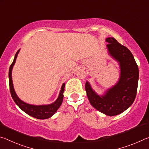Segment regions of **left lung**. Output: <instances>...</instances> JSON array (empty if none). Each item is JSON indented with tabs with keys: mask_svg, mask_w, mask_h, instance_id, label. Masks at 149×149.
<instances>
[{
	"mask_svg": "<svg viewBox=\"0 0 149 149\" xmlns=\"http://www.w3.org/2000/svg\"><path fill=\"white\" fill-rule=\"evenodd\" d=\"M109 54L120 63L121 74L118 84L100 97L92 89L89 82L85 90L91 105L108 116H116L127 109L134 102L137 91L139 68L130 50L114 37L106 40Z\"/></svg>",
	"mask_w": 149,
	"mask_h": 149,
	"instance_id": "left-lung-1",
	"label": "left lung"
}]
</instances>
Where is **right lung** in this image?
Returning <instances> with one entry per match:
<instances>
[{
  "label": "right lung",
  "mask_w": 149,
  "mask_h": 149,
  "mask_svg": "<svg viewBox=\"0 0 149 149\" xmlns=\"http://www.w3.org/2000/svg\"><path fill=\"white\" fill-rule=\"evenodd\" d=\"M19 49L17 50L16 55H15L14 59L12 62V64L10 66L9 69V73H8V77H9V85H10V93L12 95V99H13L15 103L18 106V107L21 108V109L31 116L37 118V119H47L51 117L52 115L55 114L57 110L58 109L59 107L61 105L62 102L63 101V97H64V87H65V84H63L61 90H60V94L58 96L57 100L54 103L48 105H40V106H35L32 104H29L27 103L22 101L20 100L17 96L16 95L15 91L14 89L13 84H12V68H13L14 65L16 62V58L17 54L19 53Z\"/></svg>",
  "instance_id": "right-lung-1"
}]
</instances>
